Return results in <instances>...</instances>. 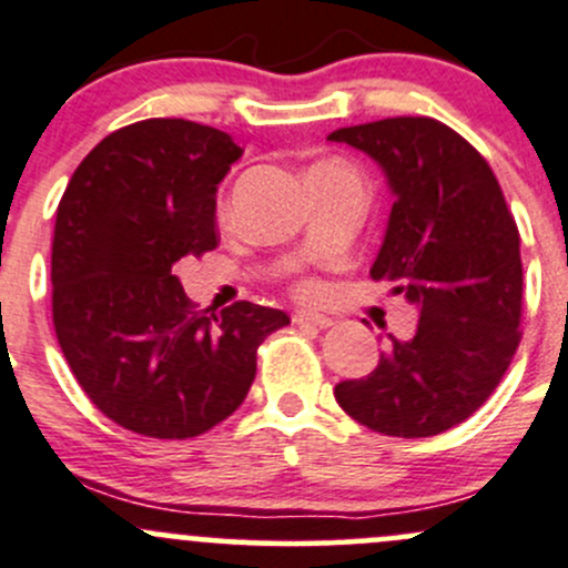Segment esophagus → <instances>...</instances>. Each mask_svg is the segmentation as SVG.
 <instances>
[{"instance_id":"1","label":"esophagus","mask_w":568,"mask_h":568,"mask_svg":"<svg viewBox=\"0 0 568 568\" xmlns=\"http://www.w3.org/2000/svg\"><path fill=\"white\" fill-rule=\"evenodd\" d=\"M294 324L296 326H318V329H329L334 321L329 318V315L310 313V310H296V313H294Z\"/></svg>"}]
</instances>
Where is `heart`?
<instances>
[{
    "instance_id": "heart-1",
    "label": "heart",
    "mask_w": 568,
    "mask_h": 568,
    "mask_svg": "<svg viewBox=\"0 0 568 568\" xmlns=\"http://www.w3.org/2000/svg\"><path fill=\"white\" fill-rule=\"evenodd\" d=\"M302 294H318V285H315V283H304L302 285Z\"/></svg>"
}]
</instances>
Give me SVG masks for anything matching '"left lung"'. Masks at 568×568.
I'll return each instance as SVG.
<instances>
[{
    "instance_id": "1",
    "label": "left lung",
    "mask_w": 568,
    "mask_h": 568,
    "mask_svg": "<svg viewBox=\"0 0 568 568\" xmlns=\"http://www.w3.org/2000/svg\"><path fill=\"white\" fill-rule=\"evenodd\" d=\"M329 141L384 169L394 204L369 277L419 310L414 337L389 334L378 367L334 397L375 433L438 435L487 403L520 345V231L487 160L438 119H381Z\"/></svg>"
}]
</instances>
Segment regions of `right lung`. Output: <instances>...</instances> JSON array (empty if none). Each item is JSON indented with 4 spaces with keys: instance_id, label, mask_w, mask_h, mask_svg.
<instances>
[{
    "instance_id": "obj_1",
    "label": "right lung",
    "mask_w": 568,
    "mask_h": 568,
    "mask_svg": "<svg viewBox=\"0 0 568 568\" xmlns=\"http://www.w3.org/2000/svg\"><path fill=\"white\" fill-rule=\"evenodd\" d=\"M242 149L187 119H143L105 135L57 209L51 307L59 348L87 397L149 438L206 433L244 403L255 354L291 324L236 302L195 310L174 274L217 247V184Z\"/></svg>"
}]
</instances>
